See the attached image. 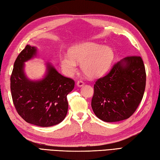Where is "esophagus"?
I'll return each instance as SVG.
<instances>
[{"label":"esophagus","mask_w":160,"mask_h":160,"mask_svg":"<svg viewBox=\"0 0 160 160\" xmlns=\"http://www.w3.org/2000/svg\"><path fill=\"white\" fill-rule=\"evenodd\" d=\"M84 82H82V80H79V81H78L77 82V86L78 87H82L83 85H84Z\"/></svg>","instance_id":"esophagus-1"}]
</instances>
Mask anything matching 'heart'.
Segmentation results:
<instances>
[{"mask_svg":"<svg viewBox=\"0 0 160 160\" xmlns=\"http://www.w3.org/2000/svg\"><path fill=\"white\" fill-rule=\"evenodd\" d=\"M68 55L60 57L62 69L67 76H73L77 71V63L87 77L97 78L108 71L114 59L112 48L93 42H84L73 46Z\"/></svg>","mask_w":160,"mask_h":160,"instance_id":"heart-1","label":"heart"}]
</instances>
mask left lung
<instances>
[{"label": "left lung", "instance_id": "8db88e82", "mask_svg": "<svg viewBox=\"0 0 160 160\" xmlns=\"http://www.w3.org/2000/svg\"><path fill=\"white\" fill-rule=\"evenodd\" d=\"M146 75L139 56L122 59L94 84L92 108L100 119L110 123L129 118L142 101Z\"/></svg>", "mask_w": 160, "mask_h": 160}]
</instances>
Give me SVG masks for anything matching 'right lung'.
I'll return each mask as SVG.
<instances>
[{"mask_svg":"<svg viewBox=\"0 0 160 160\" xmlns=\"http://www.w3.org/2000/svg\"><path fill=\"white\" fill-rule=\"evenodd\" d=\"M35 46L27 45L14 64L10 78L12 100L18 114L27 123L40 127L57 125L67 114V95L75 82L62 76L50 62H46L42 78L30 80L25 72V62L37 55Z\"/></svg>","mask_w":160,"mask_h":160,"instance_id":"1","label":"right lung"}]
</instances>
